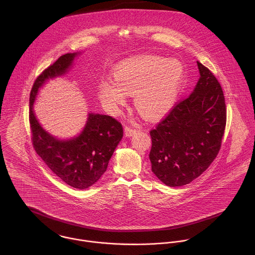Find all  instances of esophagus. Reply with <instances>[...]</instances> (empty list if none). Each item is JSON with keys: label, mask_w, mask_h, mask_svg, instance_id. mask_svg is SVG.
<instances>
[{"label": "esophagus", "mask_w": 255, "mask_h": 255, "mask_svg": "<svg viewBox=\"0 0 255 255\" xmlns=\"http://www.w3.org/2000/svg\"><path fill=\"white\" fill-rule=\"evenodd\" d=\"M125 133H126V136L130 137V136H132L134 133H136V129L133 128H130V127H126V128H125Z\"/></svg>", "instance_id": "esophagus-1"}]
</instances>
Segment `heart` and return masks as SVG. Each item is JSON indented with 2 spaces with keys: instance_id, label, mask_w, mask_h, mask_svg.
I'll list each match as a JSON object with an SVG mask.
<instances>
[{
  "instance_id": "1",
  "label": "heart",
  "mask_w": 255,
  "mask_h": 255,
  "mask_svg": "<svg viewBox=\"0 0 255 255\" xmlns=\"http://www.w3.org/2000/svg\"><path fill=\"white\" fill-rule=\"evenodd\" d=\"M114 81L103 80L98 97L112 115H119L133 95L134 107L144 118L163 117L175 105L184 77V67L178 59L144 55L121 63L113 73Z\"/></svg>"
}]
</instances>
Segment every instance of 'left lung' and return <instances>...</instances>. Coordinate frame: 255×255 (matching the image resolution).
Segmentation results:
<instances>
[{
	"mask_svg": "<svg viewBox=\"0 0 255 255\" xmlns=\"http://www.w3.org/2000/svg\"><path fill=\"white\" fill-rule=\"evenodd\" d=\"M200 77L192 93L178 103L150 131L154 175L168 186H182L199 177L218 154L226 127L222 87L197 62Z\"/></svg>",
	"mask_w": 255,
	"mask_h": 255,
	"instance_id": "1",
	"label": "left lung"
}]
</instances>
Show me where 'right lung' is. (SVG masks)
Instances as JSON below:
<instances>
[{
  "label": "right lung",
  "mask_w": 255,
  "mask_h": 255,
  "mask_svg": "<svg viewBox=\"0 0 255 255\" xmlns=\"http://www.w3.org/2000/svg\"><path fill=\"white\" fill-rule=\"evenodd\" d=\"M81 53L61 56L37 77L30 92L29 122L37 154L63 182L85 189L98 182L106 172L110 159L123 138V127L114 118L88 113L82 130L70 138H58L48 132L37 120L33 105L40 88L49 79L65 75Z\"/></svg>",
  "instance_id": "1"
}]
</instances>
